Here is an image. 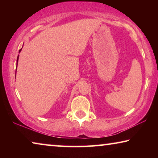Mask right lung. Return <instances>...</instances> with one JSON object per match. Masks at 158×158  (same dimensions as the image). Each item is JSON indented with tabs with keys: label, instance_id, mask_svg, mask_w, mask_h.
Masks as SVG:
<instances>
[{
	"label": "right lung",
	"instance_id": "obj_1",
	"mask_svg": "<svg viewBox=\"0 0 158 158\" xmlns=\"http://www.w3.org/2000/svg\"><path fill=\"white\" fill-rule=\"evenodd\" d=\"M21 49H22V48H21V49L19 50V52H21ZM18 60H19V55H18V56H17V63H18Z\"/></svg>",
	"mask_w": 158,
	"mask_h": 158
}]
</instances>
